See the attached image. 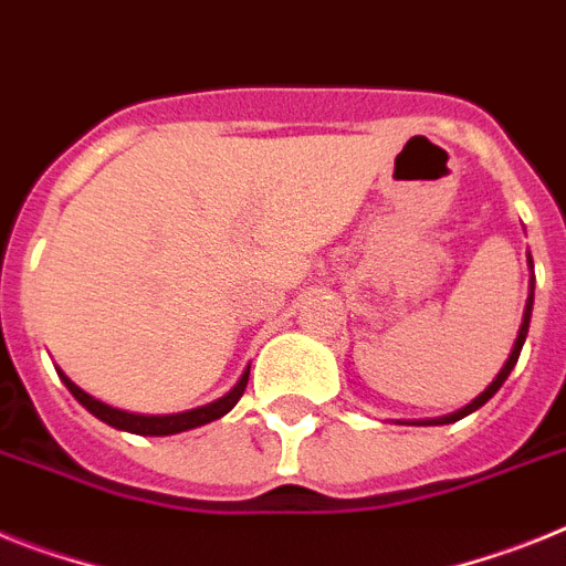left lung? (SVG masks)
<instances>
[{"instance_id": "8db88e82", "label": "left lung", "mask_w": 566, "mask_h": 566, "mask_svg": "<svg viewBox=\"0 0 566 566\" xmlns=\"http://www.w3.org/2000/svg\"><path fill=\"white\" fill-rule=\"evenodd\" d=\"M530 268H533V259H530ZM533 298H535V279H530V298H526V307H524V322H521V331H517L515 348H512L510 359H506V365H503V368H501V374H497V377H495V382H492V386H489L486 391H483L481 397H478V400H472V402H469L467 408H460V411H454V415L443 417V420H434V426H446V422H458L460 417L472 415V411H478V408H481L483 402H486V400H492V397H495V394H497V388H501L503 382H506V377H510V371H512V368H515L517 356H521V348H524L526 331H530V316H533ZM426 426H431V422H426Z\"/></svg>"}]
</instances>
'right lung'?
<instances>
[{"label": "right lung", "instance_id": "right-lung-1", "mask_svg": "<svg viewBox=\"0 0 566 566\" xmlns=\"http://www.w3.org/2000/svg\"><path fill=\"white\" fill-rule=\"evenodd\" d=\"M63 382L69 386V391L83 402L94 417H99L103 422L114 426V429H123V431H132V434H144V437H166V434H178V431H189V429H198V426H207V422L218 420V417H224L235 402L241 400V394L247 388V379H250V368L241 374L239 386L232 388L230 394H224L221 400L210 402V406H201V408H192V411H184V415H166V417H144V415H129V411H120V408H112L106 402L94 400L83 388H77L60 371Z\"/></svg>", "mask_w": 566, "mask_h": 566}]
</instances>
